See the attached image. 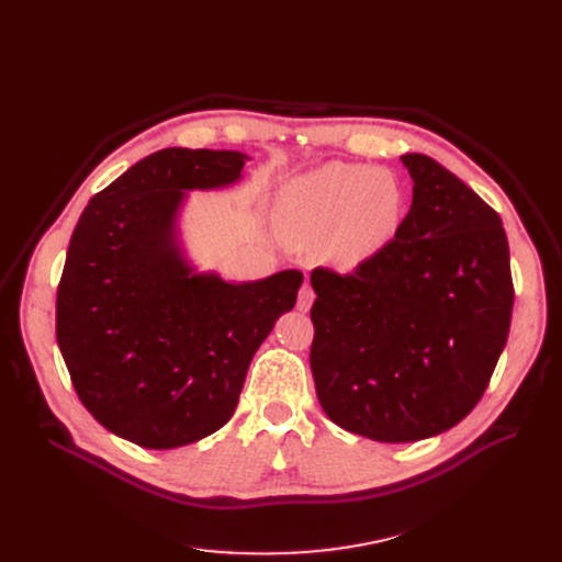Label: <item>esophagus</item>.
I'll use <instances>...</instances> for the list:
<instances>
[{"instance_id": "1", "label": "esophagus", "mask_w": 562, "mask_h": 562, "mask_svg": "<svg viewBox=\"0 0 562 562\" xmlns=\"http://www.w3.org/2000/svg\"><path fill=\"white\" fill-rule=\"evenodd\" d=\"M314 299H316L314 289H312L310 284H303V289H301V293H299V310H301V312H310Z\"/></svg>"}]
</instances>
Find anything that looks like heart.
<instances>
[{
  "label": "heart",
  "instance_id": "b5f03b06",
  "mask_svg": "<svg viewBox=\"0 0 562 562\" xmlns=\"http://www.w3.org/2000/svg\"><path fill=\"white\" fill-rule=\"evenodd\" d=\"M405 216V191L392 170L330 161L291 180L278 195L276 225L286 246L326 252L350 271L385 248Z\"/></svg>",
  "mask_w": 562,
  "mask_h": 562
}]
</instances>
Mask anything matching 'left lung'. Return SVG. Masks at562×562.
Wrapping results in <instances>:
<instances>
[{
  "instance_id": "obj_1",
  "label": "left lung",
  "mask_w": 562,
  "mask_h": 562,
  "mask_svg": "<svg viewBox=\"0 0 562 562\" xmlns=\"http://www.w3.org/2000/svg\"><path fill=\"white\" fill-rule=\"evenodd\" d=\"M401 161L415 187L394 239L356 273H312L318 403L344 430L390 445L445 432L476 407L515 301L498 214L435 159Z\"/></svg>"
}]
</instances>
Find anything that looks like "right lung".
Listing matches in <instances>:
<instances>
[{
    "label": "right lung",
    "mask_w": 562,
    "mask_h": 562,
    "mask_svg": "<svg viewBox=\"0 0 562 562\" xmlns=\"http://www.w3.org/2000/svg\"><path fill=\"white\" fill-rule=\"evenodd\" d=\"M236 150L166 147L91 198L56 293V341L79 401L113 435L177 449L234 415L255 350L296 305L301 271L227 282L182 241L191 191L241 182Z\"/></svg>",
    "instance_id": "1"
}]
</instances>
